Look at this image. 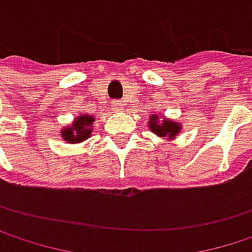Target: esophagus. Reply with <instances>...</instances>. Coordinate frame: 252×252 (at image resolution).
<instances>
[{"instance_id": "34e87169", "label": "esophagus", "mask_w": 252, "mask_h": 252, "mask_svg": "<svg viewBox=\"0 0 252 252\" xmlns=\"http://www.w3.org/2000/svg\"><path fill=\"white\" fill-rule=\"evenodd\" d=\"M124 105H126L124 100H114V102H112V108H114L115 111H121V109L124 108Z\"/></svg>"}]
</instances>
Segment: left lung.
Returning <instances> with one entry per match:
<instances>
[{
    "instance_id": "left-lung-1",
    "label": "left lung",
    "mask_w": 252,
    "mask_h": 252,
    "mask_svg": "<svg viewBox=\"0 0 252 252\" xmlns=\"http://www.w3.org/2000/svg\"><path fill=\"white\" fill-rule=\"evenodd\" d=\"M149 126H150V129H152L153 132H156V134L160 135V137H165V135L175 137L176 134L179 132V129H181V126H178L176 123L168 121V120H163V123L160 124L156 115H153V117L150 118Z\"/></svg>"
}]
</instances>
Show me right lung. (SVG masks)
<instances>
[{"label": "right lung", "instance_id": "obj_1", "mask_svg": "<svg viewBox=\"0 0 252 252\" xmlns=\"http://www.w3.org/2000/svg\"><path fill=\"white\" fill-rule=\"evenodd\" d=\"M94 118L92 117H87V115H83L80 118H77V121H74V124L68 128H65L63 131V137L65 141H70V143H78V141H83L86 140L87 137H90V126L93 124Z\"/></svg>", "mask_w": 252, "mask_h": 252}]
</instances>
